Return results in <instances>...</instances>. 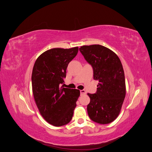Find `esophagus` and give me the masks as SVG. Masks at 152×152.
Masks as SVG:
<instances>
[{
    "label": "esophagus",
    "instance_id": "esophagus-1",
    "mask_svg": "<svg viewBox=\"0 0 152 152\" xmlns=\"http://www.w3.org/2000/svg\"><path fill=\"white\" fill-rule=\"evenodd\" d=\"M86 94V92L85 90H80V94L81 95H84Z\"/></svg>",
    "mask_w": 152,
    "mask_h": 152
}]
</instances>
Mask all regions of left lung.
<instances>
[{"label":"left lung","mask_w":152,"mask_h":152,"mask_svg":"<svg viewBox=\"0 0 152 152\" xmlns=\"http://www.w3.org/2000/svg\"><path fill=\"white\" fill-rule=\"evenodd\" d=\"M79 50L93 66L94 79L99 81L96 93L87 94L90 98L87 113L95 122L109 124L118 116L126 97L122 63L112 50L99 44L82 45Z\"/></svg>","instance_id":"8db88e82"}]
</instances>
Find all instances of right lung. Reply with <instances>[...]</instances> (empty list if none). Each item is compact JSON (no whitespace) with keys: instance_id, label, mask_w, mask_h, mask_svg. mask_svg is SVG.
Returning <instances> with one entry per match:
<instances>
[{"instance_id":"right-lung-1","label":"right lung","mask_w":152,"mask_h":152,"mask_svg":"<svg viewBox=\"0 0 152 152\" xmlns=\"http://www.w3.org/2000/svg\"><path fill=\"white\" fill-rule=\"evenodd\" d=\"M78 50V47L49 49L36 59L32 70V91L36 105L42 117L54 126L70 122L80 96L79 89L59 87L66 77L68 63Z\"/></svg>"}]
</instances>
